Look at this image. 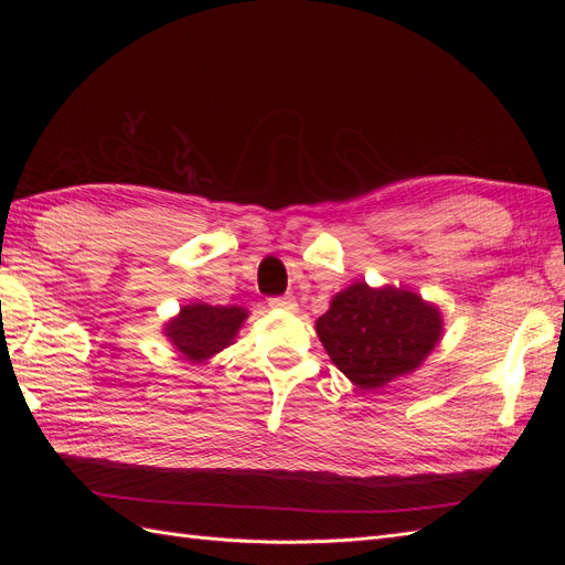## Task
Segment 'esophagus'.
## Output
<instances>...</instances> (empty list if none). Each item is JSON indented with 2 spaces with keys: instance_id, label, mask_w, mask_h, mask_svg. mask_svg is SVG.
Listing matches in <instances>:
<instances>
[{
  "instance_id": "1",
  "label": "esophagus",
  "mask_w": 565,
  "mask_h": 565,
  "mask_svg": "<svg viewBox=\"0 0 565 565\" xmlns=\"http://www.w3.org/2000/svg\"><path fill=\"white\" fill-rule=\"evenodd\" d=\"M268 306L276 311H297V299L295 297H270Z\"/></svg>"
}]
</instances>
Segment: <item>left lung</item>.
I'll use <instances>...</instances> for the list:
<instances>
[{
	"label": "left lung",
	"mask_w": 565,
	"mask_h": 565,
	"mask_svg": "<svg viewBox=\"0 0 565 565\" xmlns=\"http://www.w3.org/2000/svg\"><path fill=\"white\" fill-rule=\"evenodd\" d=\"M316 332L332 363L372 391L422 365L443 334V316L407 289L353 282L334 295Z\"/></svg>",
	"instance_id": "8db88e82"
}]
</instances>
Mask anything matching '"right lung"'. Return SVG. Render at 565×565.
I'll return each mask as SVG.
<instances>
[{"label": "right lung", "mask_w": 565, "mask_h": 565, "mask_svg": "<svg viewBox=\"0 0 565 565\" xmlns=\"http://www.w3.org/2000/svg\"><path fill=\"white\" fill-rule=\"evenodd\" d=\"M247 309L243 306H210V303H188L177 318L164 324V337L185 361L204 363L214 353L233 344L237 330L247 320Z\"/></svg>", "instance_id": "1"}]
</instances>
